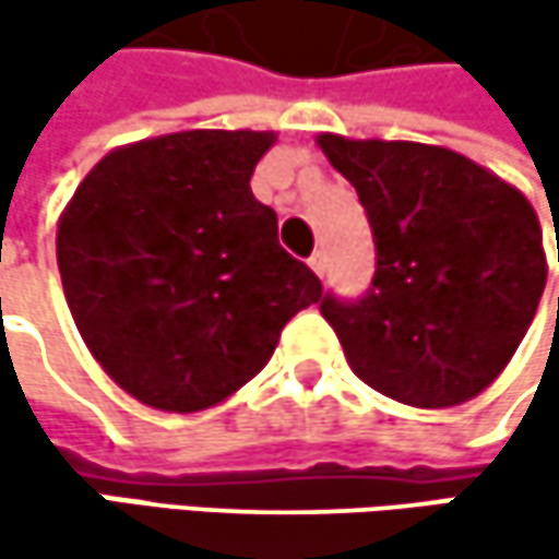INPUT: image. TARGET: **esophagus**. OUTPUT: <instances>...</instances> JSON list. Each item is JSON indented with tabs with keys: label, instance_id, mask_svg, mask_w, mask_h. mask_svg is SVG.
Listing matches in <instances>:
<instances>
[{
	"label": "esophagus",
	"instance_id": "34e87169",
	"mask_svg": "<svg viewBox=\"0 0 559 559\" xmlns=\"http://www.w3.org/2000/svg\"><path fill=\"white\" fill-rule=\"evenodd\" d=\"M307 265H310V269H313V272H317V275L323 278V272H326V259H323V252H313Z\"/></svg>",
	"mask_w": 559,
	"mask_h": 559
}]
</instances>
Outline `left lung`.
<instances>
[{"label": "left lung", "instance_id": "obj_1", "mask_svg": "<svg viewBox=\"0 0 559 559\" xmlns=\"http://www.w3.org/2000/svg\"><path fill=\"white\" fill-rule=\"evenodd\" d=\"M317 145L356 187L376 236L369 294L320 304L353 372L427 411L489 389L547 284L540 219L527 197L440 145L333 132L317 135Z\"/></svg>", "mask_w": 559, "mask_h": 559}]
</instances>
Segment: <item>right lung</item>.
Returning a JSON list of instances; mask_svg holds the SVG:
<instances>
[{"mask_svg": "<svg viewBox=\"0 0 559 559\" xmlns=\"http://www.w3.org/2000/svg\"><path fill=\"white\" fill-rule=\"evenodd\" d=\"M278 132L187 129L112 148L57 219L73 323L148 407L206 411L255 379L284 323L323 297L278 246L252 170Z\"/></svg>", "mask_w": 559, "mask_h": 559, "instance_id": "add662e5", "label": "right lung"}]
</instances>
